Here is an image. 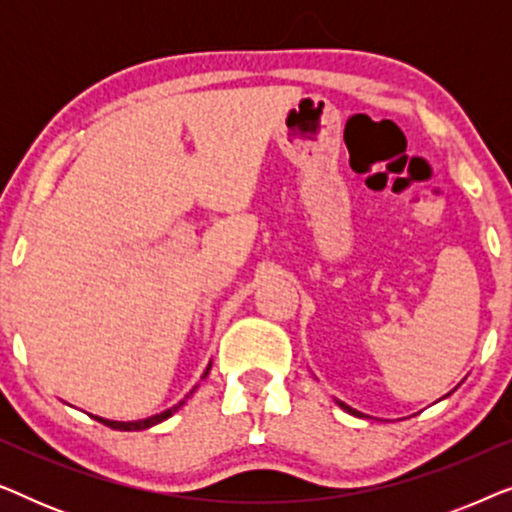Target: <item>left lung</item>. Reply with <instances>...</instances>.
Wrapping results in <instances>:
<instances>
[{
  "label": "left lung",
  "instance_id": "8db88e82",
  "mask_svg": "<svg viewBox=\"0 0 512 512\" xmlns=\"http://www.w3.org/2000/svg\"><path fill=\"white\" fill-rule=\"evenodd\" d=\"M340 403V401H338ZM340 408L342 410H347V412H352V415H359V412H356V410H352V408H349V405H345V403H340ZM361 417V415H359Z\"/></svg>",
  "mask_w": 512,
  "mask_h": 512
}]
</instances>
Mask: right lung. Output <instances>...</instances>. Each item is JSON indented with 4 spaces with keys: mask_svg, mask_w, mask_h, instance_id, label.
<instances>
[{
    "mask_svg": "<svg viewBox=\"0 0 512 512\" xmlns=\"http://www.w3.org/2000/svg\"><path fill=\"white\" fill-rule=\"evenodd\" d=\"M209 373V368L205 370V375ZM202 375V377H205ZM195 391V389H193ZM191 391V394H193ZM188 394V396H191ZM186 396V398H188ZM186 398L184 401H179L177 405H174V408H170V410H165V412H160V415H153V417H149V419H139V422H114V419H104V417H95L97 422H102L104 426H109V429H116V431H142V429H149V426H156V424H160V422H165L167 417H172L174 412H177L181 405L186 403Z\"/></svg>",
    "mask_w": 512,
    "mask_h": 512,
    "instance_id": "right-lung-1",
    "label": "right lung"
}]
</instances>
